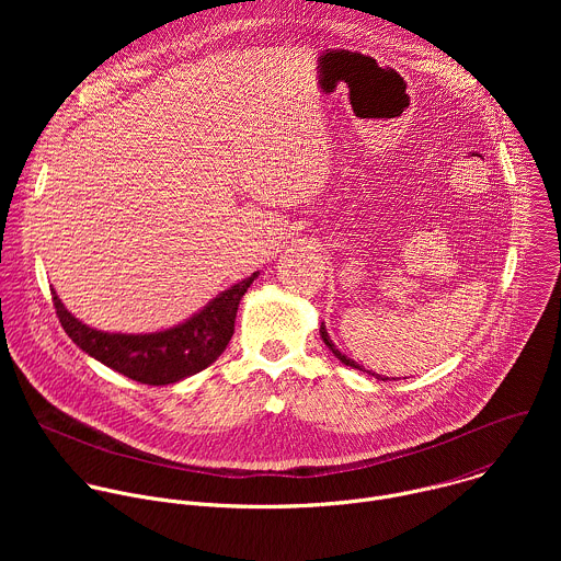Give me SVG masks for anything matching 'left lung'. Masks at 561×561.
<instances>
[{
    "mask_svg": "<svg viewBox=\"0 0 561 561\" xmlns=\"http://www.w3.org/2000/svg\"><path fill=\"white\" fill-rule=\"evenodd\" d=\"M319 335H322V340H324V344L329 346V351H333V355L342 362V364H346V366H351V368H357V370H364L357 362H353V359H348L346 355H342L340 353V348L333 344V340L329 337V333H327V329H324V324H322V329H319ZM364 373H368V375H373V377H377V379H381V381H386L388 377H381V375H377V373H370V370H364Z\"/></svg>",
    "mask_w": 561,
    "mask_h": 561,
    "instance_id": "8db88e82",
    "label": "left lung"
}]
</instances>
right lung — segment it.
<instances>
[{
  "label": "right lung",
  "instance_id": "add662e5",
  "mask_svg": "<svg viewBox=\"0 0 561 561\" xmlns=\"http://www.w3.org/2000/svg\"><path fill=\"white\" fill-rule=\"evenodd\" d=\"M257 273L215 297L188 322L148 335H122L95 331L72 317L53 290V304L66 335L108 368L128 379L167 386L208 368L228 346L234 333L239 299L244 297Z\"/></svg>",
  "mask_w": 561,
  "mask_h": 561
}]
</instances>
